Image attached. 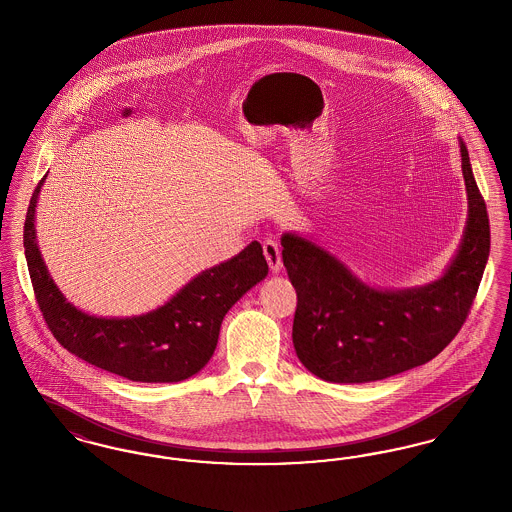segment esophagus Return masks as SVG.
I'll list each match as a JSON object with an SVG mask.
<instances>
[{
  "label": "esophagus",
  "instance_id": "1",
  "mask_svg": "<svg viewBox=\"0 0 512 512\" xmlns=\"http://www.w3.org/2000/svg\"><path fill=\"white\" fill-rule=\"evenodd\" d=\"M263 253H265V259H267L268 267L272 272H280L282 270V251H280V244L272 238L265 240L263 244Z\"/></svg>",
  "mask_w": 512,
  "mask_h": 512
}]
</instances>
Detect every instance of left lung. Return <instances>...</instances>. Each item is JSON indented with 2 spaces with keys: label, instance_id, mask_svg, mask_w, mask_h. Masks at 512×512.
<instances>
[{
  "label": "left lung",
  "instance_id": "1",
  "mask_svg": "<svg viewBox=\"0 0 512 512\" xmlns=\"http://www.w3.org/2000/svg\"><path fill=\"white\" fill-rule=\"evenodd\" d=\"M468 192L463 244L438 282L382 292L359 282L313 242L282 236V259L297 293L293 347L315 376L363 384L424 365L459 334L482 282L489 255V219L466 146L461 142Z\"/></svg>",
  "mask_w": 512,
  "mask_h": 512
}]
</instances>
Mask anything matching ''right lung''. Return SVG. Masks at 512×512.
<instances>
[{"instance_id": "1", "label": "right lung", "mask_w": 512, "mask_h": 512, "mask_svg": "<svg viewBox=\"0 0 512 512\" xmlns=\"http://www.w3.org/2000/svg\"><path fill=\"white\" fill-rule=\"evenodd\" d=\"M42 182L30 197L23 240L30 282L53 338L78 359L132 382H180L199 372L215 353L228 309L267 276L261 244L251 242L230 261L203 270L157 311L90 317L57 290L38 251L34 209Z\"/></svg>"}]
</instances>
